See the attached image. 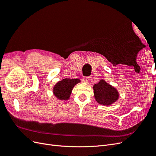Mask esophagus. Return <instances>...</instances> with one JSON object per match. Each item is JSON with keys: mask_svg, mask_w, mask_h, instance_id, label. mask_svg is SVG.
<instances>
[{"mask_svg": "<svg viewBox=\"0 0 156 156\" xmlns=\"http://www.w3.org/2000/svg\"><path fill=\"white\" fill-rule=\"evenodd\" d=\"M90 78L89 77H84L83 78V81L84 83H88L90 81Z\"/></svg>", "mask_w": 156, "mask_h": 156, "instance_id": "34e87169", "label": "esophagus"}]
</instances>
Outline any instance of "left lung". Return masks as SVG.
<instances>
[{"label": "left lung", "mask_w": 156, "mask_h": 156, "mask_svg": "<svg viewBox=\"0 0 156 156\" xmlns=\"http://www.w3.org/2000/svg\"><path fill=\"white\" fill-rule=\"evenodd\" d=\"M93 89L95 100L100 105H111L119 98V93L117 90L103 79H101L98 83L94 84Z\"/></svg>", "instance_id": "left-lung-1"}]
</instances>
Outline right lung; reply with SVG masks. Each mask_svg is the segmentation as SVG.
<instances>
[{"label": "right lung", "instance_id": "add662e5", "mask_svg": "<svg viewBox=\"0 0 156 156\" xmlns=\"http://www.w3.org/2000/svg\"><path fill=\"white\" fill-rule=\"evenodd\" d=\"M81 82L80 79L66 78L55 84L53 89V94L60 100H68L75 84Z\"/></svg>", "mask_w": 156, "mask_h": 156}]
</instances>
